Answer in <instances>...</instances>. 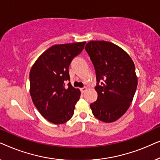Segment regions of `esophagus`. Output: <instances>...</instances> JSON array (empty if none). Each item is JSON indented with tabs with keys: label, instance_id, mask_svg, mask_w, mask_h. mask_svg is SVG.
Here are the masks:
<instances>
[{
	"label": "esophagus",
	"instance_id": "34e87169",
	"mask_svg": "<svg viewBox=\"0 0 160 160\" xmlns=\"http://www.w3.org/2000/svg\"><path fill=\"white\" fill-rule=\"evenodd\" d=\"M87 87H83V88H81V92H82V93H84L85 92H86V90H87Z\"/></svg>",
	"mask_w": 160,
	"mask_h": 160
}]
</instances>
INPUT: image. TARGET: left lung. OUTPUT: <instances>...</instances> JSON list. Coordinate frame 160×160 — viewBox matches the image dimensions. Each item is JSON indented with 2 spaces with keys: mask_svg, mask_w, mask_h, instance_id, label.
Here are the masks:
<instances>
[{
  "mask_svg": "<svg viewBox=\"0 0 160 160\" xmlns=\"http://www.w3.org/2000/svg\"><path fill=\"white\" fill-rule=\"evenodd\" d=\"M85 50L97 80L98 99L90 104L92 112L103 122L117 121L129 108L136 91L134 62L122 48L108 41H89Z\"/></svg>",
  "mask_w": 160,
  "mask_h": 160,
  "instance_id": "left-lung-1",
  "label": "left lung"
}]
</instances>
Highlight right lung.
<instances>
[{
    "label": "right lung",
    "mask_w": 160,
    "mask_h": 160,
    "mask_svg": "<svg viewBox=\"0 0 160 160\" xmlns=\"http://www.w3.org/2000/svg\"><path fill=\"white\" fill-rule=\"evenodd\" d=\"M86 42L54 45L43 52L30 72V92L43 118L60 124L73 117L80 90L70 82L69 65L82 52ZM68 80L67 86L65 82Z\"/></svg>",
    "instance_id": "right-lung-1"
}]
</instances>
